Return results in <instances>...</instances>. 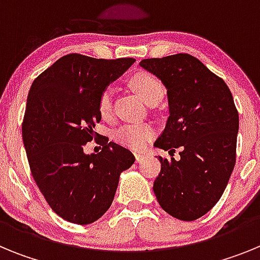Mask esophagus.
<instances>
[{
  "label": "esophagus",
  "instance_id": "1",
  "mask_svg": "<svg viewBox=\"0 0 260 260\" xmlns=\"http://www.w3.org/2000/svg\"><path fill=\"white\" fill-rule=\"evenodd\" d=\"M143 158H144V153H135V160H137V162H141Z\"/></svg>",
  "mask_w": 260,
  "mask_h": 260
}]
</instances>
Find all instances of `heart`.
Returning a JSON list of instances; mask_svg holds the SVG:
<instances>
[{"label":"heart","instance_id":"1","mask_svg":"<svg viewBox=\"0 0 260 260\" xmlns=\"http://www.w3.org/2000/svg\"><path fill=\"white\" fill-rule=\"evenodd\" d=\"M130 86L139 98L146 104L157 103L164 95L162 83L155 75L141 71L133 75L130 79ZM113 107V89L107 87L99 98V110L104 118L112 114ZM155 128L151 123H123L113 132V139L118 144L133 150H142L148 142L152 139Z\"/></svg>","mask_w":260,"mask_h":260}]
</instances>
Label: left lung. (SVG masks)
Segmentation results:
<instances>
[{
	"label": "left lung",
	"mask_w": 260,
	"mask_h": 260,
	"mask_svg": "<svg viewBox=\"0 0 260 260\" xmlns=\"http://www.w3.org/2000/svg\"><path fill=\"white\" fill-rule=\"evenodd\" d=\"M139 65L167 87L169 118L155 147L180 158L158 156L161 171L153 192L162 210L192 221L221 198L236 164L238 112L231 89L198 58L178 53L142 59Z\"/></svg>",
	"instance_id": "1"
}]
</instances>
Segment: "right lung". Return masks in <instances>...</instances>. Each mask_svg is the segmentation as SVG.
<instances>
[{
	"label": "right lung",
	"instance_id": "right-lung-1",
	"mask_svg": "<svg viewBox=\"0 0 260 260\" xmlns=\"http://www.w3.org/2000/svg\"><path fill=\"white\" fill-rule=\"evenodd\" d=\"M134 58L98 59L70 53L34 80L22 123L23 143L36 185L54 212L86 225L110 207L119 174L135 161L119 144L102 139V151L83 147L98 133L99 98Z\"/></svg>",
	"mask_w": 260,
	"mask_h": 260
}]
</instances>
